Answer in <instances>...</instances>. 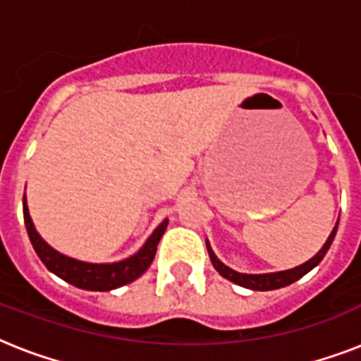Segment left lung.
Wrapping results in <instances>:
<instances>
[{
  "mask_svg": "<svg viewBox=\"0 0 361 361\" xmlns=\"http://www.w3.org/2000/svg\"><path fill=\"white\" fill-rule=\"evenodd\" d=\"M336 232H337V225L336 228L331 231L330 238L326 240L324 247H322V249H320V251L311 258V260H307V262L302 264V266H296V268L285 269V271H275V274L251 275V274H240V271H234V269L225 266V264L221 262L219 258L215 257V252L212 251V247H209L208 243H206V245H208V252H209V258H212V264H214V268L217 269L225 279L232 281V283H236V285L240 286H245V288H251V290H275V288H283V286L286 285H292L294 281H298L300 277H303V275L307 274V271H311V269H313L314 266L324 258V255L328 252V249H330L331 241H334V238H336Z\"/></svg>",
  "mask_w": 361,
  "mask_h": 361,
  "instance_id": "obj_1",
  "label": "left lung"
}]
</instances>
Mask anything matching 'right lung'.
Masks as SVG:
<instances>
[{"mask_svg": "<svg viewBox=\"0 0 361 361\" xmlns=\"http://www.w3.org/2000/svg\"><path fill=\"white\" fill-rule=\"evenodd\" d=\"M24 223L27 228V236L31 240V245L42 260V264L47 266L52 274L61 277L63 281L71 283V285L84 288V290H114L118 286H123L130 281L138 279L153 262V257L157 252V243L161 236L166 231L169 221L164 219L161 225L153 231V234L147 238V241L142 245L138 252H135L133 257L120 260V262L112 264H92L82 262V260H75V258L65 257L61 252L48 245L47 241L39 236V232L33 226V221L30 217V209H27V202H25L24 195Z\"/></svg>", "mask_w": 361, "mask_h": 361, "instance_id": "add662e5", "label": "right lung"}]
</instances>
